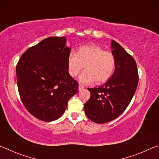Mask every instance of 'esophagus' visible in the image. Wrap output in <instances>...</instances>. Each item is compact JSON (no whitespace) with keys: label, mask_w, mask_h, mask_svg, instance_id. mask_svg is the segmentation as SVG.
<instances>
[{"label":"esophagus","mask_w":159,"mask_h":159,"mask_svg":"<svg viewBox=\"0 0 159 159\" xmlns=\"http://www.w3.org/2000/svg\"><path fill=\"white\" fill-rule=\"evenodd\" d=\"M84 89V86H82V85H81V84H80L79 85V87H78V89H79V91H81L82 90H83Z\"/></svg>","instance_id":"34e87169"}]
</instances>
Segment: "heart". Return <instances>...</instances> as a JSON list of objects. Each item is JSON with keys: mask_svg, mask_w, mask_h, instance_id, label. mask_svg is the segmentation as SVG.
<instances>
[{"mask_svg": "<svg viewBox=\"0 0 159 159\" xmlns=\"http://www.w3.org/2000/svg\"><path fill=\"white\" fill-rule=\"evenodd\" d=\"M116 60L111 52L96 44L80 47L76 53L70 52L68 57V70L70 76L75 77L85 67L86 70L79 76L83 84H102L109 80L115 72Z\"/></svg>", "mask_w": 159, "mask_h": 159, "instance_id": "heart-1", "label": "heart"}]
</instances>
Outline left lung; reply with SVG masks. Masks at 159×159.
Masks as SVG:
<instances>
[{
	"mask_svg": "<svg viewBox=\"0 0 159 159\" xmlns=\"http://www.w3.org/2000/svg\"><path fill=\"white\" fill-rule=\"evenodd\" d=\"M116 66L110 79L98 88H89L90 99L84 105L87 117L105 124L120 116L129 106L138 84L137 64L120 44L112 40Z\"/></svg>",
	"mask_w": 159,
	"mask_h": 159,
	"instance_id": "obj_1",
	"label": "left lung"
}]
</instances>
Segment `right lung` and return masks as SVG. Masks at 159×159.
<instances>
[{
  "label": "right lung",
  "instance_id": "right-lung-1",
  "mask_svg": "<svg viewBox=\"0 0 159 159\" xmlns=\"http://www.w3.org/2000/svg\"><path fill=\"white\" fill-rule=\"evenodd\" d=\"M66 37H49L28 49L16 67L19 93L26 109L35 118L52 121L66 111L69 99L78 91L70 75V48Z\"/></svg>",
  "mask_w": 159,
  "mask_h": 159
}]
</instances>
